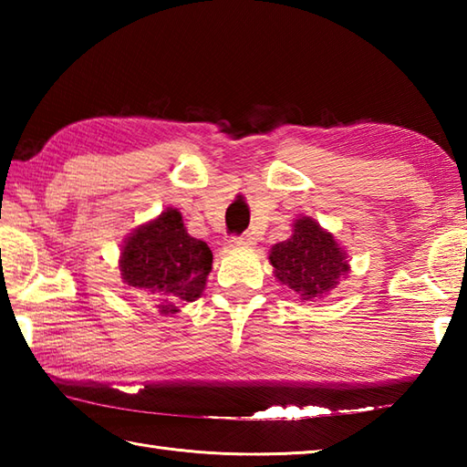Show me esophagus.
I'll return each mask as SVG.
<instances>
[{
    "instance_id": "obj_1",
    "label": "esophagus",
    "mask_w": 467,
    "mask_h": 467,
    "mask_svg": "<svg viewBox=\"0 0 467 467\" xmlns=\"http://www.w3.org/2000/svg\"><path fill=\"white\" fill-rule=\"evenodd\" d=\"M256 244V239L253 234H241V236H233L231 239V246H254Z\"/></svg>"
}]
</instances>
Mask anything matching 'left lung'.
<instances>
[{"label": "left lung", "instance_id": "8db88e82", "mask_svg": "<svg viewBox=\"0 0 467 467\" xmlns=\"http://www.w3.org/2000/svg\"><path fill=\"white\" fill-rule=\"evenodd\" d=\"M269 261L281 285L289 286L303 301L329 295L341 276L349 273L347 254L335 236L309 216L296 218L291 239L275 244Z\"/></svg>", "mask_w": 467, "mask_h": 467}]
</instances>
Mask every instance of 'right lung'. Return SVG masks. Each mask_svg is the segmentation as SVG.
Returning a JSON list of instances; mask_svg holds the SVG:
<instances>
[{
    "instance_id": "1",
    "label": "right lung",
    "mask_w": 467,
    "mask_h": 467,
    "mask_svg": "<svg viewBox=\"0 0 467 467\" xmlns=\"http://www.w3.org/2000/svg\"><path fill=\"white\" fill-rule=\"evenodd\" d=\"M211 269V249L186 233L176 208H166L154 221L138 226L120 253L124 283L154 295L161 315H174L181 303L196 301Z\"/></svg>"
}]
</instances>
